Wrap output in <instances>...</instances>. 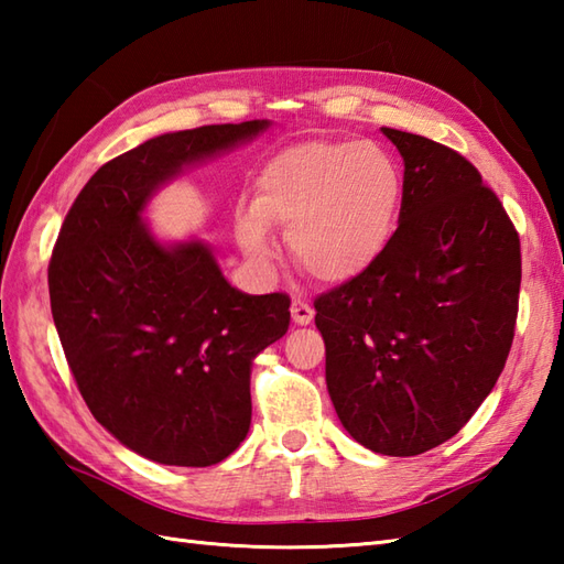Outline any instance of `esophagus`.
I'll list each match as a JSON object with an SVG mask.
<instances>
[{"label": "esophagus", "mask_w": 564, "mask_h": 564, "mask_svg": "<svg viewBox=\"0 0 564 564\" xmlns=\"http://www.w3.org/2000/svg\"><path fill=\"white\" fill-rule=\"evenodd\" d=\"M291 315H293L295 325L305 327V325H310V322L315 319V310L310 307L305 301H301V297H297V301H293V305H291Z\"/></svg>", "instance_id": "obj_1"}]
</instances>
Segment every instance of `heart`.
I'll return each mask as SVG.
<instances>
[{
	"mask_svg": "<svg viewBox=\"0 0 564 564\" xmlns=\"http://www.w3.org/2000/svg\"><path fill=\"white\" fill-rule=\"evenodd\" d=\"M402 174L373 142L307 140L261 164L254 200L235 213L245 257L269 267L271 225L285 227L293 259L315 279L344 285L376 267L394 232Z\"/></svg>",
	"mask_w": 564,
	"mask_h": 564,
	"instance_id": "obj_1",
	"label": "heart"
}]
</instances>
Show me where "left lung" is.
Segmentation results:
<instances>
[{
    "mask_svg": "<svg viewBox=\"0 0 564 564\" xmlns=\"http://www.w3.org/2000/svg\"><path fill=\"white\" fill-rule=\"evenodd\" d=\"M404 162L400 227L361 279L315 301L341 426L382 455L458 434L492 392L519 313L521 245L475 166L380 128Z\"/></svg>",
    "mask_w": 564,
    "mask_h": 564,
    "instance_id": "obj_1",
    "label": "left lung"
}]
</instances>
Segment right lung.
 <instances>
[{"label":"right lung","instance_id":"add662e5","mask_svg":"<svg viewBox=\"0 0 564 564\" xmlns=\"http://www.w3.org/2000/svg\"><path fill=\"white\" fill-rule=\"evenodd\" d=\"M269 128L150 138L89 178L57 235L47 289L72 376L94 419L148 460H225L251 424V361L289 332V295L237 291L206 239H160L145 218L160 188Z\"/></svg>","mask_w":564,"mask_h":564}]
</instances>
